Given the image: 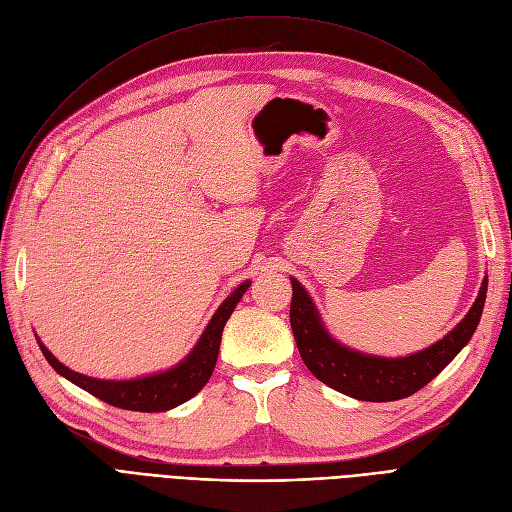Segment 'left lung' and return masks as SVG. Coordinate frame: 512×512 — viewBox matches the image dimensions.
I'll return each mask as SVG.
<instances>
[{
	"instance_id": "8db88e82",
	"label": "left lung",
	"mask_w": 512,
	"mask_h": 512,
	"mask_svg": "<svg viewBox=\"0 0 512 512\" xmlns=\"http://www.w3.org/2000/svg\"><path fill=\"white\" fill-rule=\"evenodd\" d=\"M290 282V327L294 339H297L303 363L320 382L361 401H395L421 391L470 342L487 297L485 277L470 312L451 333L421 352L399 356V359H386V356L356 352L335 342L329 331L324 329L307 290L294 277H290Z\"/></svg>"
}]
</instances>
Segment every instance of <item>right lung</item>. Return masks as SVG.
Here are the masks:
<instances>
[{
  "label": "right lung",
  "mask_w": 512,
  "mask_h": 512,
  "mask_svg": "<svg viewBox=\"0 0 512 512\" xmlns=\"http://www.w3.org/2000/svg\"><path fill=\"white\" fill-rule=\"evenodd\" d=\"M247 288H250V282H243L241 286L232 290L230 297L218 307V312L209 320L207 329L200 335L194 350L185 356L179 365L162 371V374H153L136 380L89 378L79 374V371H72L66 365H61L40 339L38 344L44 359L51 363V367L59 376H64L76 386H81L83 391L106 401V404L134 412H166L170 408L181 406L183 401L192 399L211 378L215 361H218L224 324L230 318V314L235 312V307Z\"/></svg>",
  "instance_id": "obj_1"
}]
</instances>
